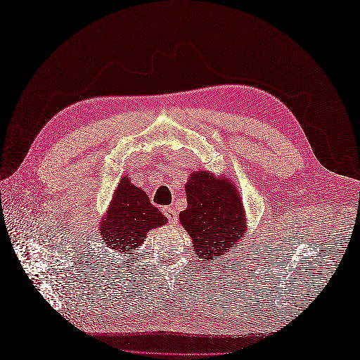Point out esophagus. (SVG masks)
I'll return each mask as SVG.
<instances>
[{"instance_id": "obj_1", "label": "esophagus", "mask_w": 360, "mask_h": 360, "mask_svg": "<svg viewBox=\"0 0 360 360\" xmlns=\"http://www.w3.org/2000/svg\"><path fill=\"white\" fill-rule=\"evenodd\" d=\"M163 214L168 217V221L171 224L177 222V210L174 209V207H165V209H163Z\"/></svg>"}]
</instances>
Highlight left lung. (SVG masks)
I'll use <instances>...</instances> for the list:
<instances>
[{"label":"left lung","mask_w":360,"mask_h":360,"mask_svg":"<svg viewBox=\"0 0 360 360\" xmlns=\"http://www.w3.org/2000/svg\"><path fill=\"white\" fill-rule=\"evenodd\" d=\"M188 209L179 219L192 237L195 252L205 259L221 258L245 236L242 195L226 177L195 171L186 183Z\"/></svg>","instance_id":"8db88e82"}]
</instances>
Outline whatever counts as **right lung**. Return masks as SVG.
I'll return each instance as SVG.
<instances>
[{"label":"right lung","instance_id":"obj_1","mask_svg":"<svg viewBox=\"0 0 360 360\" xmlns=\"http://www.w3.org/2000/svg\"><path fill=\"white\" fill-rule=\"evenodd\" d=\"M165 224L167 217L150 202L147 193L123 177L101 221V236L106 248L135 261V250L144 243L147 233Z\"/></svg>","mask_w":360,"mask_h":360}]
</instances>
